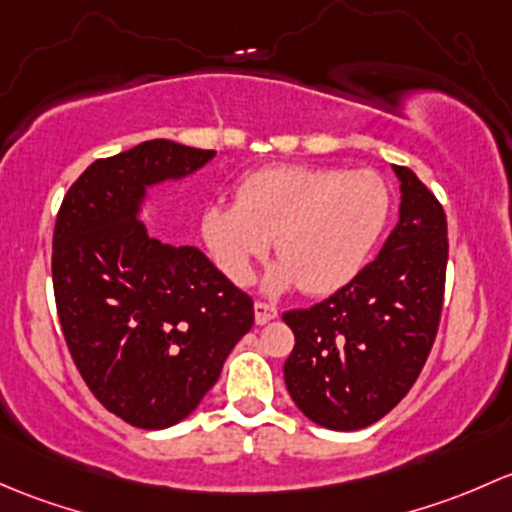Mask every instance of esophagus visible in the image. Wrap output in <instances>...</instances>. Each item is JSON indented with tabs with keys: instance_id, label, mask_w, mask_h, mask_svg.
Returning a JSON list of instances; mask_svg holds the SVG:
<instances>
[{
	"instance_id": "1",
	"label": "esophagus",
	"mask_w": 512,
	"mask_h": 512,
	"mask_svg": "<svg viewBox=\"0 0 512 512\" xmlns=\"http://www.w3.org/2000/svg\"><path fill=\"white\" fill-rule=\"evenodd\" d=\"M254 313H256V323L258 325H266V323H271V320L278 318V308H276V305L263 303V300H256Z\"/></svg>"
}]
</instances>
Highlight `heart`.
<instances>
[{
  "label": "heart",
  "instance_id": "obj_1",
  "mask_svg": "<svg viewBox=\"0 0 512 512\" xmlns=\"http://www.w3.org/2000/svg\"><path fill=\"white\" fill-rule=\"evenodd\" d=\"M392 212L387 182L372 170L273 165L236 187V204H209L202 234L214 261L246 286L271 239L283 258L268 276L271 291L300 283L323 295L347 286L365 268Z\"/></svg>",
  "mask_w": 512,
  "mask_h": 512
}]
</instances>
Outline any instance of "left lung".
<instances>
[{
	"label": "left lung",
	"instance_id": "obj_1",
	"mask_svg": "<svg viewBox=\"0 0 512 512\" xmlns=\"http://www.w3.org/2000/svg\"><path fill=\"white\" fill-rule=\"evenodd\" d=\"M399 221L382 251L323 303L288 310L295 345L283 377L295 407L335 431L392 412L419 377L444 305L449 231L439 199L409 167Z\"/></svg>",
	"mask_w": 512,
	"mask_h": 512
}]
</instances>
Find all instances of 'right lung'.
Returning <instances> with one entry per match:
<instances>
[{
    "instance_id": "add662e5",
    "label": "right lung",
    "mask_w": 512,
    "mask_h": 512,
    "mask_svg": "<svg viewBox=\"0 0 512 512\" xmlns=\"http://www.w3.org/2000/svg\"><path fill=\"white\" fill-rule=\"evenodd\" d=\"M214 150L147 140L96 160L63 197L54 229L56 310L93 397L138 429H167L217 384L254 325V300L194 246L147 234V189Z\"/></svg>"
}]
</instances>
